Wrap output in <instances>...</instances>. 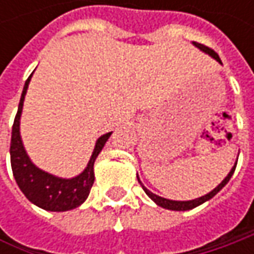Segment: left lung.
Instances as JSON below:
<instances>
[{
	"instance_id": "obj_1",
	"label": "left lung",
	"mask_w": 254,
	"mask_h": 254,
	"mask_svg": "<svg viewBox=\"0 0 254 254\" xmlns=\"http://www.w3.org/2000/svg\"><path fill=\"white\" fill-rule=\"evenodd\" d=\"M192 44L195 45L196 48H199L202 52H205V54L210 55L213 59H216L218 62H219L220 64H222V61H220V58L218 56V54L213 51V49H210V48H208V46H205V45L202 44H198V42H192ZM238 164V162H236ZM236 164H235V167L230 170V172L228 174V177L225 178V180L220 182L219 185L215 188L213 190H210L209 193H206V195H203V196H200V198H196V199H192V200H171V199H165V198H162V196H158V195H155V193H152L151 190H148L144 185L141 184V181H140V178H138V175H137V180H138V182L141 184L142 190H144V192L151 198L158 206H161V208H165V209H170V210H190V209H193V208H196V206H199L200 203H203V202H206V200H209L210 198H213L218 192H219L228 182H229V180L232 178V175H233V172H235V170H236Z\"/></svg>"
}]
</instances>
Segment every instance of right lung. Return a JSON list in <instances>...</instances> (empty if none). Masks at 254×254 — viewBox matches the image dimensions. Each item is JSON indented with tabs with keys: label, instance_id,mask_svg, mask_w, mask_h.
<instances>
[{
	"label": "right lung",
	"instance_id": "add662e5",
	"mask_svg": "<svg viewBox=\"0 0 254 254\" xmlns=\"http://www.w3.org/2000/svg\"><path fill=\"white\" fill-rule=\"evenodd\" d=\"M31 76L25 82L18 112H16L14 126H12L11 147H9L12 174L19 190H22V193L28 198V200H31L34 205L45 210H51V212L70 210L80 206L89 196V192L92 190V185L94 182L93 165L97 155L103 150L106 141L112 135V132L103 134L96 141L92 157L87 162V167L77 177L66 180V178H59L52 174L39 170L34 162L29 160L28 154L25 151L22 140H21V134H19V120H21L25 94H26Z\"/></svg>",
	"mask_w": 254,
	"mask_h": 254
}]
</instances>
